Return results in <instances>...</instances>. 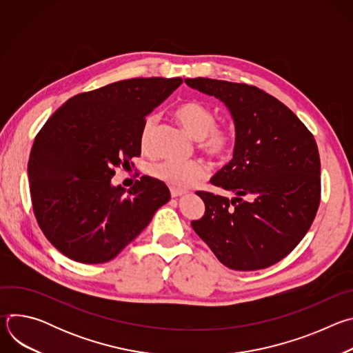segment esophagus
<instances>
[{
  "label": "esophagus",
  "mask_w": 353,
  "mask_h": 353,
  "mask_svg": "<svg viewBox=\"0 0 353 353\" xmlns=\"http://www.w3.org/2000/svg\"><path fill=\"white\" fill-rule=\"evenodd\" d=\"M170 194H172V196H180V195H183V194H185V191H183V190H176V188H170Z\"/></svg>",
  "instance_id": "esophagus-1"
}]
</instances>
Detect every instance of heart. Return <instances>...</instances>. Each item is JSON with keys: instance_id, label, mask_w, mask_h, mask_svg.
Masks as SVG:
<instances>
[{"instance_id": "b5f03b06", "label": "heart", "mask_w": 353, "mask_h": 353, "mask_svg": "<svg viewBox=\"0 0 353 353\" xmlns=\"http://www.w3.org/2000/svg\"><path fill=\"white\" fill-rule=\"evenodd\" d=\"M176 120L181 127L196 139V146L214 161H226L236 145V131L230 125H218L215 112L198 102L188 100L179 105L174 110ZM157 116L145 117L139 131V146L143 152H149L152 148L154 132L157 125ZM150 176L168 184L176 190H187L203 180L208 170L201 159L188 162L162 161L150 166Z\"/></svg>"}]
</instances>
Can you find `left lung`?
Instances as JSON below:
<instances>
[{
  "instance_id": "1",
  "label": "left lung",
  "mask_w": 353,
  "mask_h": 353,
  "mask_svg": "<svg viewBox=\"0 0 353 353\" xmlns=\"http://www.w3.org/2000/svg\"><path fill=\"white\" fill-rule=\"evenodd\" d=\"M184 81L222 100L236 125L233 159L211 179L236 198L198 191L205 212L191 226L225 267H271L300 243L316 218L321 201L316 139L289 108L257 86Z\"/></svg>"
}]
</instances>
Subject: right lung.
Returning <instances> with one entry per match:
<instances>
[{
  "instance_id": "add662e5",
  "label": "right lung",
  "mask_w": 353,
  "mask_h": 353,
  "mask_svg": "<svg viewBox=\"0 0 353 353\" xmlns=\"http://www.w3.org/2000/svg\"><path fill=\"white\" fill-rule=\"evenodd\" d=\"M181 78H132L75 94L37 132L28 163L33 212L65 257L103 264L117 257L170 199L168 185L142 176L128 191L110 184L141 155L148 113Z\"/></svg>"
}]
</instances>
